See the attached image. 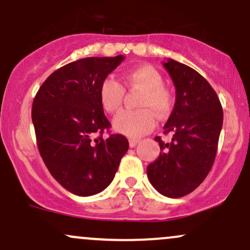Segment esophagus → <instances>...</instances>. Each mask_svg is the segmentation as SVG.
I'll use <instances>...</instances> for the list:
<instances>
[{
	"label": "esophagus",
	"instance_id": "1",
	"mask_svg": "<svg viewBox=\"0 0 250 250\" xmlns=\"http://www.w3.org/2000/svg\"><path fill=\"white\" fill-rule=\"evenodd\" d=\"M140 140L139 139H129V146L130 147H135L136 145L139 144Z\"/></svg>",
	"mask_w": 250,
	"mask_h": 250
}]
</instances>
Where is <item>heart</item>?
Segmentation results:
<instances>
[{
    "instance_id": "heart-1",
    "label": "heart",
    "mask_w": 250,
    "mask_h": 250,
    "mask_svg": "<svg viewBox=\"0 0 250 250\" xmlns=\"http://www.w3.org/2000/svg\"><path fill=\"white\" fill-rule=\"evenodd\" d=\"M123 81L128 89L141 90L138 106L141 108L135 111H123L112 121L115 130L130 136L138 138L144 135L154 127L155 117H163L168 114L172 108V96L163 86V77L159 71L149 65L134 67L127 71ZM125 89L112 77H106L100 89V100L104 110L115 114L121 109Z\"/></svg>"
}]
</instances>
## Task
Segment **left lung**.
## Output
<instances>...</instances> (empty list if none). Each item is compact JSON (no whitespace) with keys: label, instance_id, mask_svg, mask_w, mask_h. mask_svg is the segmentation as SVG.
<instances>
[{"label":"left lung","instance_id":"8db88e82","mask_svg":"<svg viewBox=\"0 0 250 250\" xmlns=\"http://www.w3.org/2000/svg\"><path fill=\"white\" fill-rule=\"evenodd\" d=\"M175 87V103L165 133L159 136L160 155L147 167L153 188L163 196L179 198L196 190L209 174L217 152L223 110L215 90L204 77L188 65L167 59L163 62Z\"/></svg>","mask_w":250,"mask_h":250}]
</instances>
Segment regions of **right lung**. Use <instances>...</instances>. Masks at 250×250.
I'll return each instance as SVG.
<instances>
[{
  "label": "right lung",
  "instance_id": "right-lung-1",
  "mask_svg": "<svg viewBox=\"0 0 250 250\" xmlns=\"http://www.w3.org/2000/svg\"><path fill=\"white\" fill-rule=\"evenodd\" d=\"M123 56L90 57L54 71L37 92L32 106L37 144L52 177L71 193H100L114 179L128 140L103 138L110 128L100 100L104 79Z\"/></svg>",
  "mask_w": 250,
  "mask_h": 250
}]
</instances>
